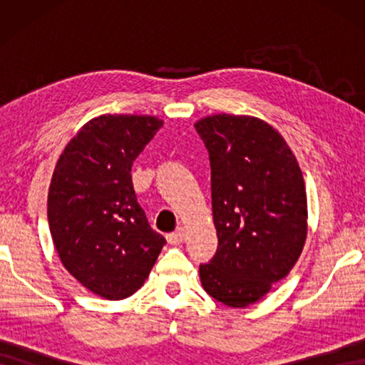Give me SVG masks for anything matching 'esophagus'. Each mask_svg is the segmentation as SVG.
Masks as SVG:
<instances>
[{
    "label": "esophagus",
    "mask_w": 365,
    "mask_h": 365,
    "mask_svg": "<svg viewBox=\"0 0 365 365\" xmlns=\"http://www.w3.org/2000/svg\"><path fill=\"white\" fill-rule=\"evenodd\" d=\"M184 236H186V234H184V229L179 227L178 231L168 234L166 237H168V242L171 244V246H179V244L184 242Z\"/></svg>",
    "instance_id": "esophagus-1"
}]
</instances>
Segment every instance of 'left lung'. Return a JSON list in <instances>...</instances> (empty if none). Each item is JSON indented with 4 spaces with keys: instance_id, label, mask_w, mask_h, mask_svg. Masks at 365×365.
<instances>
[{
    "instance_id": "left-lung-1",
    "label": "left lung",
    "mask_w": 365,
    "mask_h": 365,
    "mask_svg": "<svg viewBox=\"0 0 365 365\" xmlns=\"http://www.w3.org/2000/svg\"><path fill=\"white\" fill-rule=\"evenodd\" d=\"M196 131L211 163L217 249L199 266L209 296L247 307L286 277L307 236V197L291 148L251 116L214 114Z\"/></svg>"
}]
</instances>
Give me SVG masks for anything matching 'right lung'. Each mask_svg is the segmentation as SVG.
I'll return each mask as SVG.
<instances>
[{"instance_id":"add662e5","label":"right lung","mask_w":365,"mask_h":365,"mask_svg":"<svg viewBox=\"0 0 365 365\" xmlns=\"http://www.w3.org/2000/svg\"><path fill=\"white\" fill-rule=\"evenodd\" d=\"M161 126L134 114L91 119L64 148L49 184L48 222L63 266L109 301L136 292L166 244L131 179L133 161Z\"/></svg>"}]
</instances>
